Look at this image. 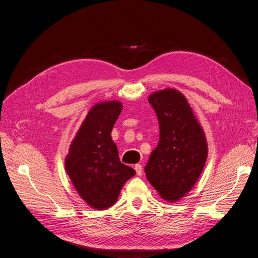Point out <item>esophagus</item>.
Listing matches in <instances>:
<instances>
[{
	"instance_id": "34e87169",
	"label": "esophagus",
	"mask_w": 258,
	"mask_h": 258,
	"mask_svg": "<svg viewBox=\"0 0 258 258\" xmlns=\"http://www.w3.org/2000/svg\"><path fill=\"white\" fill-rule=\"evenodd\" d=\"M135 169L137 171V174L138 175H142V172H143V168L141 165H136L135 166Z\"/></svg>"
}]
</instances>
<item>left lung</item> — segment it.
I'll return each instance as SVG.
<instances>
[{"instance_id":"8db88e82","label":"left lung","mask_w":258,"mask_h":258,"mask_svg":"<svg viewBox=\"0 0 258 258\" xmlns=\"http://www.w3.org/2000/svg\"><path fill=\"white\" fill-rule=\"evenodd\" d=\"M159 121V142L145 166L146 177L160 197L178 201L190 191L204 170L208 144L187 99L175 89L148 97Z\"/></svg>"}]
</instances>
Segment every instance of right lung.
<instances>
[{
  "instance_id": "add662e5",
  "label": "right lung",
  "mask_w": 258,
  "mask_h": 258,
  "mask_svg": "<svg viewBox=\"0 0 258 258\" xmlns=\"http://www.w3.org/2000/svg\"><path fill=\"white\" fill-rule=\"evenodd\" d=\"M118 101L92 106L70 146L66 170L76 191L89 207L113 206L123 184L136 171L119 160L111 132L121 112Z\"/></svg>"
}]
</instances>
